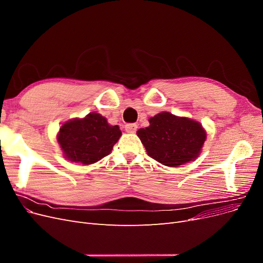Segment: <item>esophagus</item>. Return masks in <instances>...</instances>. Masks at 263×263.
Instances as JSON below:
<instances>
[{
	"mask_svg": "<svg viewBox=\"0 0 263 263\" xmlns=\"http://www.w3.org/2000/svg\"><path fill=\"white\" fill-rule=\"evenodd\" d=\"M137 125L136 124H127L126 126H125V130H126V133H130V134H133V133H135L137 130Z\"/></svg>",
	"mask_w": 263,
	"mask_h": 263,
	"instance_id": "1",
	"label": "esophagus"
}]
</instances>
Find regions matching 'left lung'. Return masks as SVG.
I'll use <instances>...</instances> for the list:
<instances>
[{"mask_svg": "<svg viewBox=\"0 0 263 263\" xmlns=\"http://www.w3.org/2000/svg\"><path fill=\"white\" fill-rule=\"evenodd\" d=\"M149 124L138 129L137 136L158 162L174 168L194 161L201 154L206 132L194 119L162 112L150 117Z\"/></svg>", "mask_w": 263, "mask_h": 263, "instance_id": "left-lung-1", "label": "left lung"}]
</instances>
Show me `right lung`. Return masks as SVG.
I'll use <instances>...</instances> for the list:
<instances>
[{
    "instance_id": "right-lung-1",
    "label": "right lung",
    "mask_w": 263,
    "mask_h": 263,
    "mask_svg": "<svg viewBox=\"0 0 263 263\" xmlns=\"http://www.w3.org/2000/svg\"><path fill=\"white\" fill-rule=\"evenodd\" d=\"M121 136L117 125H109L105 117L93 112L66 122L60 127L57 140L69 161L87 165L108 156Z\"/></svg>"
}]
</instances>
